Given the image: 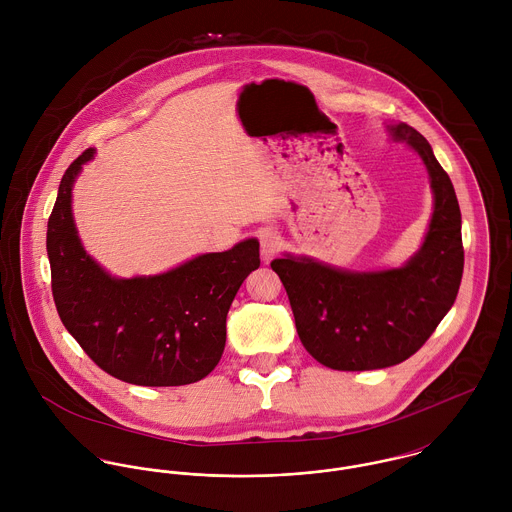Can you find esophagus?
Instances as JSON below:
<instances>
[{"instance_id":"esophagus-1","label":"esophagus","mask_w":512,"mask_h":512,"mask_svg":"<svg viewBox=\"0 0 512 512\" xmlns=\"http://www.w3.org/2000/svg\"><path fill=\"white\" fill-rule=\"evenodd\" d=\"M258 238H260V250H262V258L268 262V260H272L274 256H276V252H278V244H280V240H278V232L274 230V228H262L260 232H258Z\"/></svg>"}]
</instances>
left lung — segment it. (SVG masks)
<instances>
[{"label": "left lung", "instance_id": "obj_1", "mask_svg": "<svg viewBox=\"0 0 512 512\" xmlns=\"http://www.w3.org/2000/svg\"><path fill=\"white\" fill-rule=\"evenodd\" d=\"M390 134L424 159L436 197L420 252L398 270L355 274L309 258H276L305 351L333 370H374L410 359L451 309L463 276L461 211L428 140L408 124Z\"/></svg>", "mask_w": 512, "mask_h": 512}]
</instances>
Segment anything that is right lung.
Here are the masks:
<instances>
[{
	"label": "right lung",
	"instance_id": "1",
	"mask_svg": "<svg viewBox=\"0 0 512 512\" xmlns=\"http://www.w3.org/2000/svg\"><path fill=\"white\" fill-rule=\"evenodd\" d=\"M88 147L65 171L47 224L51 290L59 317L82 351L110 376L140 386H181L219 365L226 313L246 276L260 266L250 238L203 254L167 274L114 280L76 236L71 189Z\"/></svg>",
	"mask_w": 512,
	"mask_h": 512
}]
</instances>
